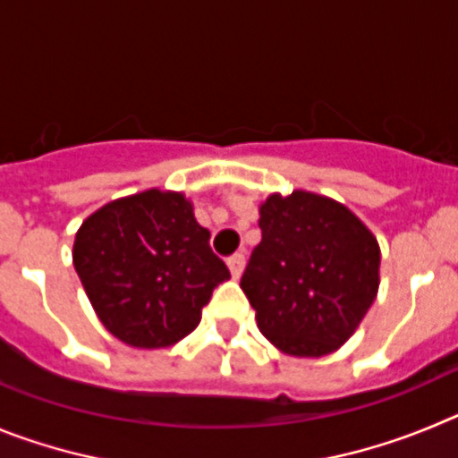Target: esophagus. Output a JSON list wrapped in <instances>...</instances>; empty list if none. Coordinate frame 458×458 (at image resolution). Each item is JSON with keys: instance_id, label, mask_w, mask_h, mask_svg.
Segmentation results:
<instances>
[{"instance_id": "obj_1", "label": "esophagus", "mask_w": 458, "mask_h": 458, "mask_svg": "<svg viewBox=\"0 0 458 458\" xmlns=\"http://www.w3.org/2000/svg\"><path fill=\"white\" fill-rule=\"evenodd\" d=\"M226 266H229V270H232L233 277H241L242 268H245V254L242 252L232 254V257L226 259Z\"/></svg>"}]
</instances>
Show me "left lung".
<instances>
[{"label": "left lung", "mask_w": 458, "mask_h": 458, "mask_svg": "<svg viewBox=\"0 0 458 458\" xmlns=\"http://www.w3.org/2000/svg\"><path fill=\"white\" fill-rule=\"evenodd\" d=\"M259 216L241 277L259 330L295 358L333 353L376 301L378 241L346 206L305 190L270 194Z\"/></svg>", "instance_id": "left-lung-1"}]
</instances>
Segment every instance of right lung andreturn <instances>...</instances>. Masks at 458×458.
<instances>
[{
    "mask_svg": "<svg viewBox=\"0 0 458 458\" xmlns=\"http://www.w3.org/2000/svg\"><path fill=\"white\" fill-rule=\"evenodd\" d=\"M181 192L109 201L82 222L72 266L109 333L135 349H165L201 321L229 268Z\"/></svg>",
    "mask_w": 458,
    "mask_h": 458,
    "instance_id": "right-lung-1",
    "label": "right lung"
}]
</instances>
